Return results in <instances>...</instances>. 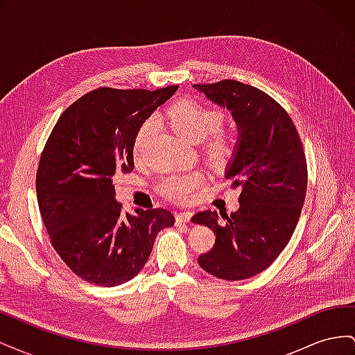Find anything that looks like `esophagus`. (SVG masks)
I'll return each mask as SVG.
<instances>
[{"instance_id": "1", "label": "esophagus", "mask_w": 355, "mask_h": 355, "mask_svg": "<svg viewBox=\"0 0 355 355\" xmlns=\"http://www.w3.org/2000/svg\"><path fill=\"white\" fill-rule=\"evenodd\" d=\"M191 218H192V211H189V210L180 211V213L176 214V220L178 222H187L188 223L191 220Z\"/></svg>"}]
</instances>
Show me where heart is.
Returning a JSON list of instances; mask_svg holds the SVG:
<instances>
[{"label": "heart", "mask_w": 355, "mask_h": 355, "mask_svg": "<svg viewBox=\"0 0 355 355\" xmlns=\"http://www.w3.org/2000/svg\"><path fill=\"white\" fill-rule=\"evenodd\" d=\"M171 127L189 142H201L210 135L216 133L222 123L223 114L194 99H184L173 103L167 112ZM155 130V120H146L139 128L133 141V157L141 159L146 145ZM232 137L230 135H216L210 144V155L216 159L227 158L232 151ZM202 176L198 171H188L182 175H170L159 182V191L171 200L188 201L201 187Z\"/></svg>", "instance_id": "obj_1"}]
</instances>
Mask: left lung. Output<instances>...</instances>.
I'll use <instances>...</instances> for the list:
<instances>
[{"instance_id":"left-lung-1","label":"left lung","mask_w":355,"mask_h":355,"mask_svg":"<svg viewBox=\"0 0 355 355\" xmlns=\"http://www.w3.org/2000/svg\"><path fill=\"white\" fill-rule=\"evenodd\" d=\"M194 89L237 123L239 145L225 178L241 188L240 207L230 216L210 210L192 216L216 234L198 263L222 280H245L266 270L293 235L308 184L304 146L287 111L253 85L222 80Z\"/></svg>"}]
</instances>
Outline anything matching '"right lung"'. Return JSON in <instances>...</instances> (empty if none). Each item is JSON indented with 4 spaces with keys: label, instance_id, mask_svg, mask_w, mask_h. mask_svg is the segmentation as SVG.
<instances>
[{
    "label": "right lung",
    "instance_id": "1",
    "mask_svg": "<svg viewBox=\"0 0 355 355\" xmlns=\"http://www.w3.org/2000/svg\"><path fill=\"white\" fill-rule=\"evenodd\" d=\"M176 90L96 89L53 127L37 170L40 211L60 259L85 282L114 287L132 280L157 234L175 225L167 209L123 211L112 179L133 170L137 130Z\"/></svg>",
    "mask_w": 355,
    "mask_h": 355
}]
</instances>
